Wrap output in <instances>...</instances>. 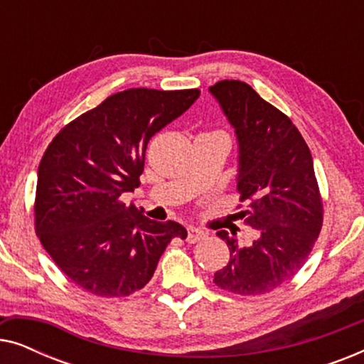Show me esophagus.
I'll list each match as a JSON object with an SVG mask.
<instances>
[{"label":"esophagus","instance_id":"34e87169","mask_svg":"<svg viewBox=\"0 0 364 364\" xmlns=\"http://www.w3.org/2000/svg\"><path fill=\"white\" fill-rule=\"evenodd\" d=\"M205 237H207V232L200 230V228H197V227L187 228V242L188 243H196L198 240H203Z\"/></svg>","mask_w":364,"mask_h":364}]
</instances>
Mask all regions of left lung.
I'll return each mask as SVG.
<instances>
[{
    "mask_svg": "<svg viewBox=\"0 0 364 364\" xmlns=\"http://www.w3.org/2000/svg\"><path fill=\"white\" fill-rule=\"evenodd\" d=\"M210 92L235 127L237 192L247 203L238 215L255 232L250 243L217 232L227 242L230 260L213 283L233 295H265L300 272L320 235L323 198L313 159L290 117L247 82L223 79Z\"/></svg>",
    "mask_w": 364,
    "mask_h": 364,
    "instance_id": "1",
    "label": "left lung"
}]
</instances>
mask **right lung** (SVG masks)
<instances>
[{
    "label": "right lung",
    "mask_w": 364,
    "mask_h": 364,
    "mask_svg": "<svg viewBox=\"0 0 364 364\" xmlns=\"http://www.w3.org/2000/svg\"><path fill=\"white\" fill-rule=\"evenodd\" d=\"M198 89L136 87L66 124L39 162L34 228L59 270L92 295H132L151 280L181 223L144 217L124 192L141 186L152 136L187 111Z\"/></svg>",
    "instance_id": "obj_1"
}]
</instances>
